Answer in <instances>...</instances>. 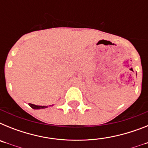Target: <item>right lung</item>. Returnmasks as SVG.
<instances>
[{"instance_id":"add662e5","label":"right lung","mask_w":148,"mask_h":148,"mask_svg":"<svg viewBox=\"0 0 148 148\" xmlns=\"http://www.w3.org/2000/svg\"><path fill=\"white\" fill-rule=\"evenodd\" d=\"M29 105L33 109H44V108H47V106H38V105H35V104H29Z\"/></svg>"}]
</instances>
